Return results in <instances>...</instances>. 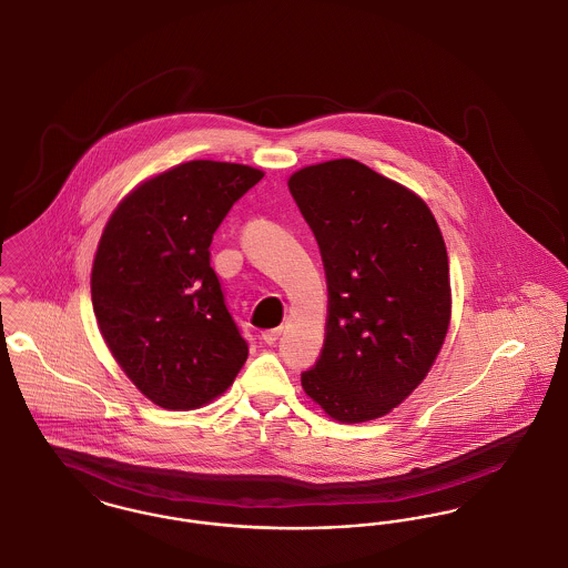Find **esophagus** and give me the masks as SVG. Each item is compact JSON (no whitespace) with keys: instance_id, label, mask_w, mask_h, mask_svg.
<instances>
[{"instance_id":"obj_1","label":"esophagus","mask_w":568,"mask_h":568,"mask_svg":"<svg viewBox=\"0 0 568 568\" xmlns=\"http://www.w3.org/2000/svg\"><path fill=\"white\" fill-rule=\"evenodd\" d=\"M280 335H282V327H275V328H270V331H263V335H261V337H263V342H265V344H275V342H277V339H280Z\"/></svg>"}]
</instances>
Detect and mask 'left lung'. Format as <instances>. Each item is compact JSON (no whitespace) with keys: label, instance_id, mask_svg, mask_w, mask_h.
Segmentation results:
<instances>
[{"label":"left lung","instance_id":"8db88e82","mask_svg":"<svg viewBox=\"0 0 568 568\" xmlns=\"http://www.w3.org/2000/svg\"><path fill=\"white\" fill-rule=\"evenodd\" d=\"M291 194L327 275L323 353L303 390L339 423L385 417L423 383L450 321L447 245L425 201L353 158L305 166Z\"/></svg>","mask_w":568,"mask_h":568}]
</instances>
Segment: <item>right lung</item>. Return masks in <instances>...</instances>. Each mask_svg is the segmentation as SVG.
Returning a JSON list of instances; mask_svg holds the SVG:
<instances>
[{
    "instance_id": "obj_1",
    "label": "right lung",
    "mask_w": 568,
    "mask_h": 568,
    "mask_svg": "<svg viewBox=\"0 0 568 568\" xmlns=\"http://www.w3.org/2000/svg\"><path fill=\"white\" fill-rule=\"evenodd\" d=\"M263 175L233 162H183L136 185L104 226L91 270L93 314L125 376L160 408L210 404L247 358L210 245Z\"/></svg>"
}]
</instances>
